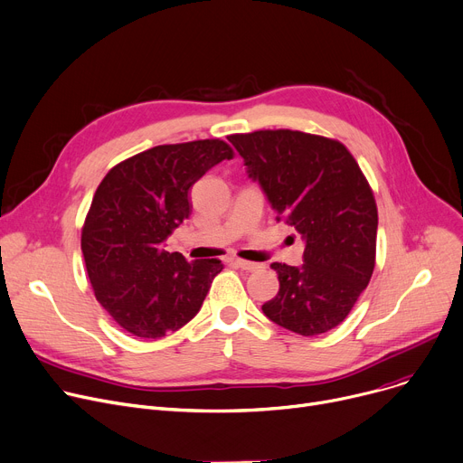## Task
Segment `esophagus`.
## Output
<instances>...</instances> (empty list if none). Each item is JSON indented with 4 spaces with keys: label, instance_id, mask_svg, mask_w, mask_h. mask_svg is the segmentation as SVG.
Returning <instances> with one entry per match:
<instances>
[{
    "label": "esophagus",
    "instance_id": "1",
    "mask_svg": "<svg viewBox=\"0 0 463 463\" xmlns=\"http://www.w3.org/2000/svg\"><path fill=\"white\" fill-rule=\"evenodd\" d=\"M231 264H234L236 268H241L245 271H257L260 268V264L257 262H251V260H243V259H232Z\"/></svg>",
    "mask_w": 463,
    "mask_h": 463
}]
</instances>
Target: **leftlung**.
Instances as JSON below:
<instances>
[{
    "label": "left lung",
    "instance_id": "left-lung-1",
    "mask_svg": "<svg viewBox=\"0 0 463 463\" xmlns=\"http://www.w3.org/2000/svg\"><path fill=\"white\" fill-rule=\"evenodd\" d=\"M229 141L260 184L277 222L303 241V264L273 262L279 292L262 313L303 336L341 324L371 281L376 264L378 208L350 150L298 130L234 134Z\"/></svg>",
    "mask_w": 463,
    "mask_h": 463
}]
</instances>
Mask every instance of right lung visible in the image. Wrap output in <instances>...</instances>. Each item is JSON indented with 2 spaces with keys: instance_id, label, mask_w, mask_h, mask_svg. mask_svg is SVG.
Returning a JSON list of instances; mask_svg holds the SVG:
<instances>
[{
  "instance_id": "1",
  "label": "right lung",
  "mask_w": 463,
  "mask_h": 463,
  "mask_svg": "<svg viewBox=\"0 0 463 463\" xmlns=\"http://www.w3.org/2000/svg\"><path fill=\"white\" fill-rule=\"evenodd\" d=\"M234 150L222 139L158 145L117 164L100 182L81 229V251L99 303L125 331L160 338L201 309L218 259L188 262L164 250L190 218V190Z\"/></svg>"
}]
</instances>
